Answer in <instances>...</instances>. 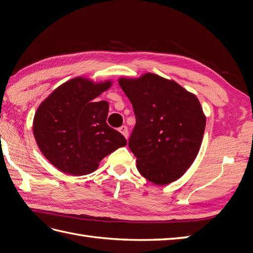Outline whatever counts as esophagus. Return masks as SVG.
Segmentation results:
<instances>
[{"instance_id": "esophagus-1", "label": "esophagus", "mask_w": 253, "mask_h": 253, "mask_svg": "<svg viewBox=\"0 0 253 253\" xmlns=\"http://www.w3.org/2000/svg\"><path fill=\"white\" fill-rule=\"evenodd\" d=\"M120 131L123 133V136L125 137L126 139L128 138V128H127V126H122V127H120Z\"/></svg>"}]
</instances>
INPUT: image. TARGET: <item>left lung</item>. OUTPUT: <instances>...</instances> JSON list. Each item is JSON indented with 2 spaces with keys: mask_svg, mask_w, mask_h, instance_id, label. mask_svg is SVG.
Segmentation results:
<instances>
[{
  "mask_svg": "<svg viewBox=\"0 0 253 253\" xmlns=\"http://www.w3.org/2000/svg\"><path fill=\"white\" fill-rule=\"evenodd\" d=\"M118 84L136 116L128 146L139 173L160 186L180 178L197 158L206 129L198 98L174 80L151 73L121 78Z\"/></svg>",
  "mask_w": 253,
  "mask_h": 253,
  "instance_id": "8db88e82",
  "label": "left lung"
}]
</instances>
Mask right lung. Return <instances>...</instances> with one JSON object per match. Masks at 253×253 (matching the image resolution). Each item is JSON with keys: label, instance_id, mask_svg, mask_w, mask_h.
<instances>
[{"label": "right lung", "instance_id": "add662e5", "mask_svg": "<svg viewBox=\"0 0 253 253\" xmlns=\"http://www.w3.org/2000/svg\"><path fill=\"white\" fill-rule=\"evenodd\" d=\"M111 84L74 78L61 84L38 107L34 118L37 144L63 173H92L102 159L127 144L125 137L106 124L109 103L94 100Z\"/></svg>", "mask_w": 253, "mask_h": 253}]
</instances>
